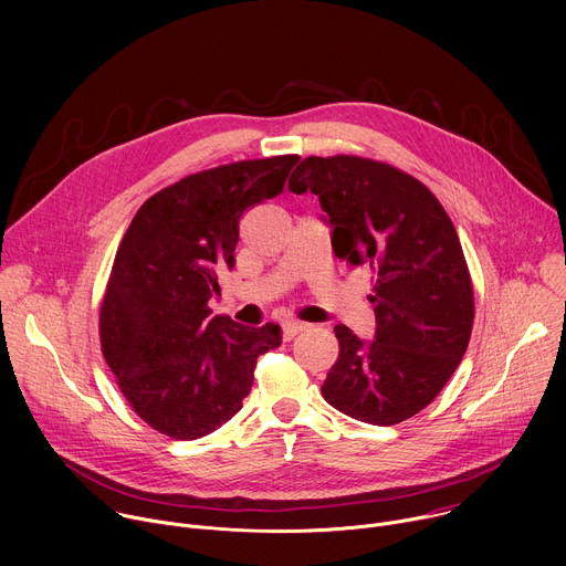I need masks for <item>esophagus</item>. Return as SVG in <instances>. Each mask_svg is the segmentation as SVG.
Listing matches in <instances>:
<instances>
[{
	"instance_id": "1",
	"label": "esophagus",
	"mask_w": 566,
	"mask_h": 566,
	"mask_svg": "<svg viewBox=\"0 0 566 566\" xmlns=\"http://www.w3.org/2000/svg\"><path fill=\"white\" fill-rule=\"evenodd\" d=\"M308 325L306 322H300V319H284L282 322V329H284V338L286 340H293L300 332H304Z\"/></svg>"
}]
</instances>
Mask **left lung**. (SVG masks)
Masks as SVG:
<instances>
[{"label": "left lung", "instance_id": "1", "mask_svg": "<svg viewBox=\"0 0 566 566\" xmlns=\"http://www.w3.org/2000/svg\"><path fill=\"white\" fill-rule=\"evenodd\" d=\"M289 190H311L349 266L374 271V340L336 325L340 354L322 385L338 412L371 426L415 417L459 367L474 317L457 230L415 177L360 156H308Z\"/></svg>", "mask_w": 566, "mask_h": 566}]
</instances>
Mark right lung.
Listing matches in <instances>:
<instances>
[{
    "instance_id": "obj_1",
    "label": "right lung",
    "mask_w": 566,
    "mask_h": 566,
    "mask_svg": "<svg viewBox=\"0 0 566 566\" xmlns=\"http://www.w3.org/2000/svg\"><path fill=\"white\" fill-rule=\"evenodd\" d=\"M300 156H271L190 175L134 214L101 306L103 356L134 412L177 441L201 439L239 410L262 354L282 345L273 322L244 327L210 315L217 273L234 266L239 219L273 199Z\"/></svg>"
}]
</instances>
